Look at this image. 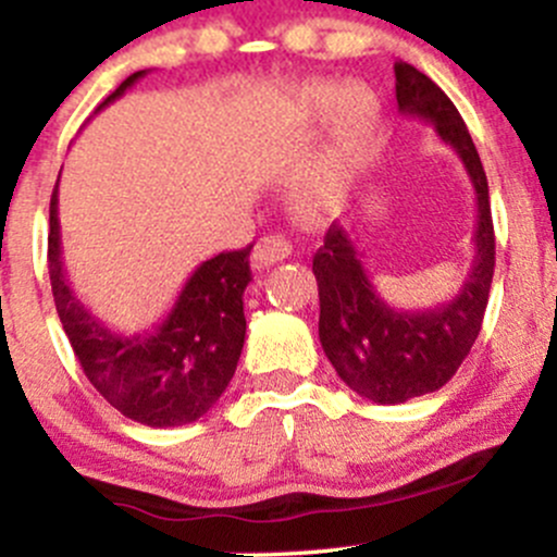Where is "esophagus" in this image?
Here are the masks:
<instances>
[{
  "mask_svg": "<svg viewBox=\"0 0 557 557\" xmlns=\"http://www.w3.org/2000/svg\"><path fill=\"white\" fill-rule=\"evenodd\" d=\"M290 256V243L285 237H280V234H269V237L258 239L256 247H252V269H267L272 267V263H280L285 261V258Z\"/></svg>",
  "mask_w": 557,
  "mask_h": 557,
  "instance_id": "esophagus-1",
  "label": "esophagus"
}]
</instances>
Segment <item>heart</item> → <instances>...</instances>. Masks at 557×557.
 Wrapping results in <instances>:
<instances>
[{
	"instance_id": "obj_1",
	"label": "heart",
	"mask_w": 557,
	"mask_h": 557,
	"mask_svg": "<svg viewBox=\"0 0 557 557\" xmlns=\"http://www.w3.org/2000/svg\"><path fill=\"white\" fill-rule=\"evenodd\" d=\"M342 102V115L334 126L323 172L307 180L296 194L299 210L307 218H320L342 199L345 180L358 170L374 139L377 102L367 91H350L339 83H312L301 91V107L310 115H325Z\"/></svg>"
}]
</instances>
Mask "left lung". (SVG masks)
<instances>
[{
  "label": "left lung",
  "instance_id": "obj_1",
  "mask_svg": "<svg viewBox=\"0 0 557 557\" xmlns=\"http://www.w3.org/2000/svg\"><path fill=\"white\" fill-rule=\"evenodd\" d=\"M396 102L404 115L423 117L458 153L474 185V263L445 305L404 312L391 307L363 269L361 252L342 226L325 232L312 272L320 296V345L342 380L374 404H404L450 383L469 356L485 318L496 267L491 196L471 134L447 94L407 61H396Z\"/></svg>",
  "mask_w": 557,
  "mask_h": 557
}]
</instances>
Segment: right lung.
I'll use <instances>...</instances> for the list:
<instances>
[{"label": "right lung", "instance_id": "right-lung-1", "mask_svg": "<svg viewBox=\"0 0 557 557\" xmlns=\"http://www.w3.org/2000/svg\"><path fill=\"white\" fill-rule=\"evenodd\" d=\"M143 72L128 75L99 110L126 94ZM250 247L199 263L172 312L143 334L110 331L70 288L61 261L59 185L50 196L48 274L55 312L91 385L126 418L150 429H174L210 412L237 372L245 345L243 294Z\"/></svg>", "mask_w": 557, "mask_h": 557}]
</instances>
